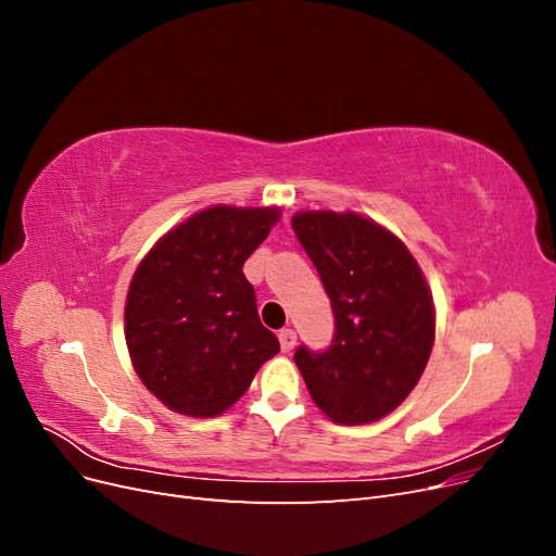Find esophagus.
I'll return each instance as SVG.
<instances>
[{"label": "esophagus", "instance_id": "esophagus-1", "mask_svg": "<svg viewBox=\"0 0 556 556\" xmlns=\"http://www.w3.org/2000/svg\"><path fill=\"white\" fill-rule=\"evenodd\" d=\"M278 341H280L282 352H292L294 345H296V331L294 329H282L278 333Z\"/></svg>", "mask_w": 556, "mask_h": 556}]
</instances>
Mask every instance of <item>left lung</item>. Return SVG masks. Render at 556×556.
I'll return each mask as SVG.
<instances>
[{
	"instance_id": "8db88e82",
	"label": "left lung",
	"mask_w": 556,
	"mask_h": 556,
	"mask_svg": "<svg viewBox=\"0 0 556 556\" xmlns=\"http://www.w3.org/2000/svg\"><path fill=\"white\" fill-rule=\"evenodd\" d=\"M292 229L336 325L325 352L301 345L294 362L333 422H376L413 392L431 355L435 317L422 268L392 231L357 213L304 211Z\"/></svg>"
}]
</instances>
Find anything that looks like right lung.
Wrapping results in <instances>:
<instances>
[{
	"label": "right lung",
	"instance_id": "add662e5",
	"mask_svg": "<svg viewBox=\"0 0 556 556\" xmlns=\"http://www.w3.org/2000/svg\"><path fill=\"white\" fill-rule=\"evenodd\" d=\"M280 208L211 206L166 231L139 264L125 306L134 371L166 408L215 417L280 343L257 315L245 260Z\"/></svg>",
	"mask_w": 556,
	"mask_h": 556
}]
</instances>
